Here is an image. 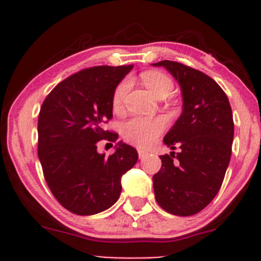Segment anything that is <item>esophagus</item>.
I'll return each instance as SVG.
<instances>
[{
	"instance_id": "obj_1",
	"label": "esophagus",
	"mask_w": 261,
	"mask_h": 261,
	"mask_svg": "<svg viewBox=\"0 0 261 261\" xmlns=\"http://www.w3.org/2000/svg\"><path fill=\"white\" fill-rule=\"evenodd\" d=\"M138 154H139V158H140V159H143V158H145L147 155V151H145V150H143V149H138Z\"/></svg>"
}]
</instances>
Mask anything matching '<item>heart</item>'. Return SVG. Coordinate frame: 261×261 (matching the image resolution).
Masks as SVG:
<instances>
[{
    "instance_id": "heart-1",
    "label": "heart",
    "mask_w": 261,
    "mask_h": 261,
    "mask_svg": "<svg viewBox=\"0 0 261 261\" xmlns=\"http://www.w3.org/2000/svg\"><path fill=\"white\" fill-rule=\"evenodd\" d=\"M141 81L146 88L160 98L170 94L173 82L167 74L158 70H146L141 73ZM128 89V81L123 80L117 84L112 94V107L116 111L122 107L123 99ZM167 127V120L163 117H133L121 125V135L123 140L136 146H147L156 140Z\"/></svg>"
}]
</instances>
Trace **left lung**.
Here are the masks:
<instances>
[{
  "instance_id": "left-lung-1",
  "label": "left lung",
  "mask_w": 261,
  "mask_h": 261,
  "mask_svg": "<svg viewBox=\"0 0 261 261\" xmlns=\"http://www.w3.org/2000/svg\"><path fill=\"white\" fill-rule=\"evenodd\" d=\"M152 65L169 70L183 94V112L164 138L165 145L180 151L160 156L162 168L152 177L155 199L172 215H196L218 193L230 163V102L223 89L201 70L172 60Z\"/></svg>"
}]
</instances>
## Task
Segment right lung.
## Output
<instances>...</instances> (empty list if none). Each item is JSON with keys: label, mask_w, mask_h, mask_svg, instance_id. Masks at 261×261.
<instances>
[{"label": "right lung", "mask_w": 261, "mask_h": 261, "mask_svg": "<svg viewBox=\"0 0 261 261\" xmlns=\"http://www.w3.org/2000/svg\"><path fill=\"white\" fill-rule=\"evenodd\" d=\"M134 65L82 69L54 87L41 105L38 156L53 196L75 215L110 208L121 193V177L138 162V151L120 143L114 154L97 152L101 140L118 135L105 128L112 118V94Z\"/></svg>", "instance_id": "right-lung-1"}]
</instances>
